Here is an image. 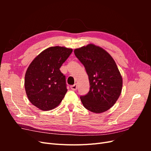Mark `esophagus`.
Masks as SVG:
<instances>
[{
	"label": "esophagus",
	"instance_id": "esophagus-1",
	"mask_svg": "<svg viewBox=\"0 0 151 151\" xmlns=\"http://www.w3.org/2000/svg\"><path fill=\"white\" fill-rule=\"evenodd\" d=\"M70 89H71L72 90H73V91L77 90V84H74V85L71 86H70Z\"/></svg>",
	"mask_w": 151,
	"mask_h": 151
}]
</instances>
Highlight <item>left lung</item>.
Here are the masks:
<instances>
[{
  "instance_id": "8db88e82",
  "label": "left lung",
  "mask_w": 151,
  "mask_h": 151,
  "mask_svg": "<svg viewBox=\"0 0 151 151\" xmlns=\"http://www.w3.org/2000/svg\"><path fill=\"white\" fill-rule=\"evenodd\" d=\"M76 57L88 75L90 89L80 97L83 106L91 112L101 113L115 104L122 93L123 81L112 57L94 44L74 50Z\"/></svg>"
}]
</instances>
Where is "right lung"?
<instances>
[{
  "label": "right lung",
  "instance_id": "1",
  "mask_svg": "<svg viewBox=\"0 0 151 151\" xmlns=\"http://www.w3.org/2000/svg\"><path fill=\"white\" fill-rule=\"evenodd\" d=\"M72 52V48L52 47L31 62L27 69L24 88L29 101L41 110L58 106L67 91L65 76L60 68Z\"/></svg>",
  "mask_w": 151,
  "mask_h": 151
}]
</instances>
